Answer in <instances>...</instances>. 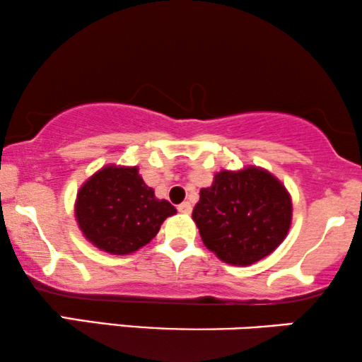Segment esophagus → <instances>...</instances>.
<instances>
[{
    "label": "esophagus",
    "mask_w": 362,
    "mask_h": 362,
    "mask_svg": "<svg viewBox=\"0 0 362 362\" xmlns=\"http://www.w3.org/2000/svg\"><path fill=\"white\" fill-rule=\"evenodd\" d=\"M177 211H180L181 214H189L191 211H192V206H191V203H181L180 206H177Z\"/></svg>",
    "instance_id": "1"
}]
</instances>
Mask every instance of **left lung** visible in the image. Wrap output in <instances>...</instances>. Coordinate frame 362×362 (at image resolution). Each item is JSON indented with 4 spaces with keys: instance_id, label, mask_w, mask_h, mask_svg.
Here are the masks:
<instances>
[{
    "instance_id": "obj_1",
    "label": "left lung",
    "mask_w": 362,
    "mask_h": 362,
    "mask_svg": "<svg viewBox=\"0 0 362 362\" xmlns=\"http://www.w3.org/2000/svg\"><path fill=\"white\" fill-rule=\"evenodd\" d=\"M192 219L204 246L219 259L250 266L269 256L288 236L293 203L283 182L262 168L223 170L199 191Z\"/></svg>"
}]
</instances>
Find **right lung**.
<instances>
[{"mask_svg":"<svg viewBox=\"0 0 362 362\" xmlns=\"http://www.w3.org/2000/svg\"><path fill=\"white\" fill-rule=\"evenodd\" d=\"M74 214L89 243L123 256L146 246L176 208L154 196L138 166L110 164L79 187Z\"/></svg>","mask_w":362,"mask_h":362,"instance_id":"add662e5","label":"right lung"}]
</instances>
